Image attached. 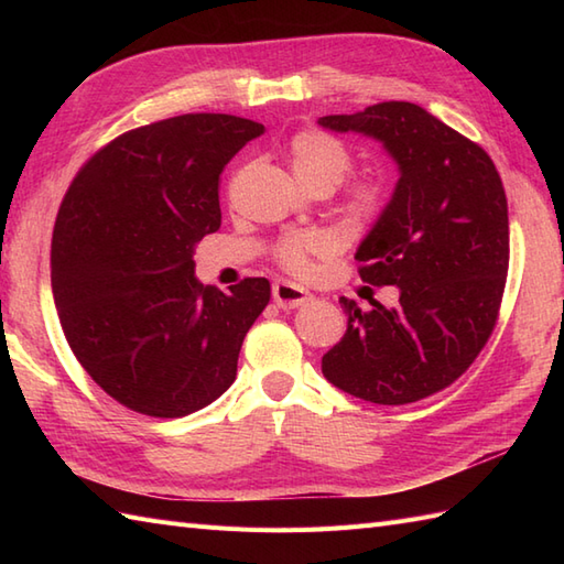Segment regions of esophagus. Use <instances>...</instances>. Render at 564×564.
I'll use <instances>...</instances> for the list:
<instances>
[{"instance_id": "34e87169", "label": "esophagus", "mask_w": 564, "mask_h": 564, "mask_svg": "<svg viewBox=\"0 0 564 564\" xmlns=\"http://www.w3.org/2000/svg\"><path fill=\"white\" fill-rule=\"evenodd\" d=\"M310 295L301 285H295L291 281H275L273 283V301L279 307L283 310H293V307H301L310 301Z\"/></svg>"}]
</instances>
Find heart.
I'll return each mask as SVG.
<instances>
[{"label": "heart", "mask_w": 564, "mask_h": 564, "mask_svg": "<svg viewBox=\"0 0 564 564\" xmlns=\"http://www.w3.org/2000/svg\"><path fill=\"white\" fill-rule=\"evenodd\" d=\"M291 166L303 186H339L346 174L351 172L354 160L337 138L322 130H303L291 142ZM386 208V194L373 182L356 184L344 200V213L351 220L370 225L380 218ZM332 251V239L325 232H295L285 235L273 247V259L285 271L295 275H307L313 271V259L325 257Z\"/></svg>", "instance_id": "1"}]
</instances>
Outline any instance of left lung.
Masks as SVG:
<instances>
[{
	"label": "left lung",
	"instance_id": "8db88e82",
	"mask_svg": "<svg viewBox=\"0 0 564 564\" xmlns=\"http://www.w3.org/2000/svg\"><path fill=\"white\" fill-rule=\"evenodd\" d=\"M322 128L380 140L400 166L390 203L356 251L370 285L400 305L364 313L349 297L344 339L322 356L339 390L410 404L458 380L492 337L509 271L507 194L489 154L410 101H382Z\"/></svg>",
	"mask_w": 564,
	"mask_h": 564
}]
</instances>
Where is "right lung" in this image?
Masks as SVG:
<instances>
[{
    "instance_id": "right-lung-1",
    "label": "right lung",
    "mask_w": 564,
    "mask_h": 564,
    "mask_svg": "<svg viewBox=\"0 0 564 564\" xmlns=\"http://www.w3.org/2000/svg\"><path fill=\"white\" fill-rule=\"evenodd\" d=\"M263 126L184 113L118 135L82 164L59 203L51 281L65 339L128 410L176 419L232 386L267 279L223 293L194 275V249L220 227V174Z\"/></svg>"
}]
</instances>
